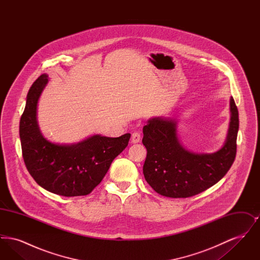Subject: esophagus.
<instances>
[{
	"label": "esophagus",
	"instance_id": "esophagus-1",
	"mask_svg": "<svg viewBox=\"0 0 260 260\" xmlns=\"http://www.w3.org/2000/svg\"><path fill=\"white\" fill-rule=\"evenodd\" d=\"M140 139H141V137H140V134L139 133H134L133 135H132V143H138V142H140Z\"/></svg>",
	"mask_w": 260,
	"mask_h": 260
}]
</instances>
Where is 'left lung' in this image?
Masks as SVG:
<instances>
[{"label": "left lung", "mask_w": 260, "mask_h": 260, "mask_svg": "<svg viewBox=\"0 0 260 260\" xmlns=\"http://www.w3.org/2000/svg\"><path fill=\"white\" fill-rule=\"evenodd\" d=\"M239 129V113L230 98V122L221 148L212 153L186 149L177 134V121L153 117L143 126L142 143L147 149L143 174L158 194L187 198L216 184L234 162Z\"/></svg>", "instance_id": "8db88e82"}]
</instances>
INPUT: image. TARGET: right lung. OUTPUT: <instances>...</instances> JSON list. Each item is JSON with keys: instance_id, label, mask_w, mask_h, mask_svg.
I'll list each match as a JSON object with an SVG mask.
<instances>
[{"instance_id": "1", "label": "right lung", "mask_w": 260, "mask_h": 260, "mask_svg": "<svg viewBox=\"0 0 260 260\" xmlns=\"http://www.w3.org/2000/svg\"><path fill=\"white\" fill-rule=\"evenodd\" d=\"M49 80V75H41L27 94L19 124L25 166L47 191L65 197L85 196L99 185L113 160L127 146L131 134L93 135L74 143L50 141L41 133L37 119L38 103Z\"/></svg>"}]
</instances>
